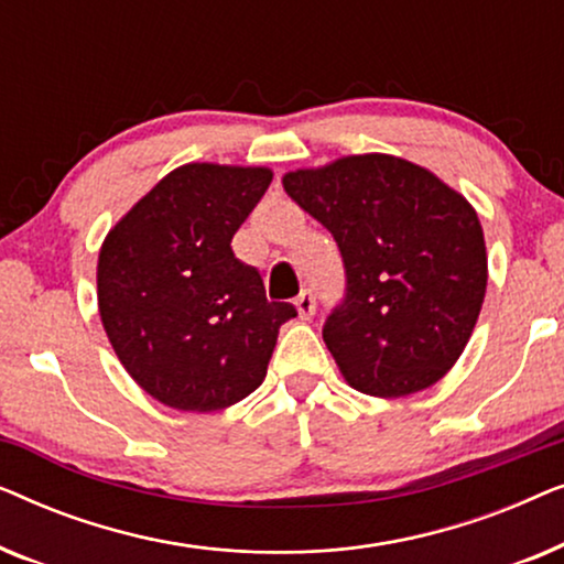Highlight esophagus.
Returning a JSON list of instances; mask_svg holds the SVG:
<instances>
[{"instance_id":"esophagus-1","label":"esophagus","mask_w":564,"mask_h":564,"mask_svg":"<svg viewBox=\"0 0 564 564\" xmlns=\"http://www.w3.org/2000/svg\"><path fill=\"white\" fill-rule=\"evenodd\" d=\"M295 307H297V315L303 321H311L313 315H315V297H313V292H303V295H300L297 300H295Z\"/></svg>"}]
</instances>
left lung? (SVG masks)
Instances as JSON below:
<instances>
[{
    "label": "left lung",
    "instance_id": "left-lung-1",
    "mask_svg": "<svg viewBox=\"0 0 564 564\" xmlns=\"http://www.w3.org/2000/svg\"><path fill=\"white\" fill-rule=\"evenodd\" d=\"M336 238L346 300L323 341L344 380L372 398L436 384L465 351L488 288L477 210L426 166L354 153L282 176Z\"/></svg>",
    "mask_w": 564,
    "mask_h": 564
}]
</instances>
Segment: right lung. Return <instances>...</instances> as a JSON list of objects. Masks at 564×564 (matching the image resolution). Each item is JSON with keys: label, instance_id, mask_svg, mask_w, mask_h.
Masks as SVG:
<instances>
[{"label": "right lung", "instance_id": "1", "mask_svg": "<svg viewBox=\"0 0 564 564\" xmlns=\"http://www.w3.org/2000/svg\"><path fill=\"white\" fill-rule=\"evenodd\" d=\"M274 172L192 161L159 180L107 230L97 307L120 365L153 400L184 413L241 403L264 382L284 321L230 241Z\"/></svg>", "mask_w": 564, "mask_h": 564}]
</instances>
